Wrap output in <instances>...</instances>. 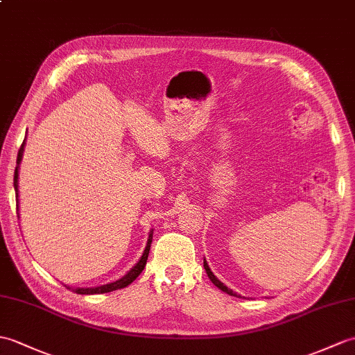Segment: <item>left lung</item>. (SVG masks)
Wrapping results in <instances>:
<instances>
[{
  "mask_svg": "<svg viewBox=\"0 0 355 355\" xmlns=\"http://www.w3.org/2000/svg\"><path fill=\"white\" fill-rule=\"evenodd\" d=\"M204 269H205V272H207V275H209V278L211 279V283L215 284L218 289H220L222 292H225V293H228V295H232V296H237V293H234L232 289H228V287L224 284V283H220L219 279L213 275V272L210 270V268H209V265H207V261H205V259H204Z\"/></svg>",
  "mask_w": 355,
  "mask_h": 355,
  "instance_id": "obj_1",
  "label": "left lung"
}]
</instances>
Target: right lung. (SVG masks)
Here are the masks:
<instances>
[{
	"instance_id": "add662e5",
	"label": "right lung",
	"mask_w": 355,
	"mask_h": 355,
	"mask_svg": "<svg viewBox=\"0 0 355 355\" xmlns=\"http://www.w3.org/2000/svg\"><path fill=\"white\" fill-rule=\"evenodd\" d=\"M24 145H26V139H24V142L19 148L18 151V159H16V168H15V175H13V186H15V193L18 196V172H19V163L22 160V154H24ZM19 209V205L16 204V210ZM18 218H19V213H18ZM151 242H153V232H150V236H148V242L144 250L142 257L139 259V261L136 265L131 268L125 275L122 278H119L118 282H113L109 284H104V286H98V287H69L66 286L68 289H71L72 292L80 293V295H95V293H107V292H113V291H118V289H123V287H127L128 284H131L135 282V279L140 275V272L144 270L145 265H146V260H148V254H150V248H151Z\"/></svg>"
}]
</instances>
